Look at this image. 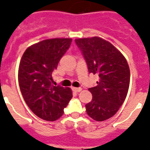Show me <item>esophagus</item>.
<instances>
[{
	"label": "esophagus",
	"instance_id": "1",
	"mask_svg": "<svg viewBox=\"0 0 150 150\" xmlns=\"http://www.w3.org/2000/svg\"><path fill=\"white\" fill-rule=\"evenodd\" d=\"M82 88H75V87H73L72 88V90L75 93H79V92H81L82 91Z\"/></svg>",
	"mask_w": 150,
	"mask_h": 150
}]
</instances>
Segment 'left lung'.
I'll return each instance as SVG.
<instances>
[{"instance_id": "left-lung-1", "label": "left lung", "mask_w": 150, "mask_h": 150, "mask_svg": "<svg viewBox=\"0 0 150 150\" xmlns=\"http://www.w3.org/2000/svg\"><path fill=\"white\" fill-rule=\"evenodd\" d=\"M86 61L89 73L98 74L97 86L89 88L93 100L86 105V113L96 121L110 118L124 103L130 83V70L123 54L103 39L75 40Z\"/></svg>"}]
</instances>
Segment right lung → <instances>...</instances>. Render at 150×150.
Listing matches in <instances>:
<instances>
[{"instance_id":"obj_1","label":"right lung","mask_w":150,"mask_h":150,"mask_svg":"<svg viewBox=\"0 0 150 150\" xmlns=\"http://www.w3.org/2000/svg\"><path fill=\"white\" fill-rule=\"evenodd\" d=\"M72 40H45L25 50L18 68V84L24 100L43 120L56 121L72 98L71 89L51 85L52 72L70 47Z\"/></svg>"}]
</instances>
